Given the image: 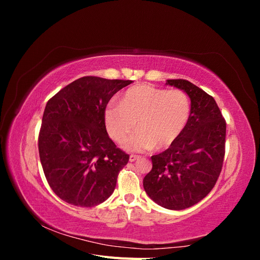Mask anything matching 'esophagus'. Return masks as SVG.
Here are the masks:
<instances>
[{"label": "esophagus", "mask_w": 260, "mask_h": 260, "mask_svg": "<svg viewBox=\"0 0 260 260\" xmlns=\"http://www.w3.org/2000/svg\"><path fill=\"white\" fill-rule=\"evenodd\" d=\"M139 157L140 156H138V155H135V154H132V155H130V161L132 162V161H136L137 159H139Z\"/></svg>", "instance_id": "34e87169"}]
</instances>
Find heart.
Wrapping results in <instances>:
<instances>
[{
  "instance_id": "b5f03b06",
  "label": "heart",
  "mask_w": 260,
  "mask_h": 260,
  "mask_svg": "<svg viewBox=\"0 0 260 260\" xmlns=\"http://www.w3.org/2000/svg\"><path fill=\"white\" fill-rule=\"evenodd\" d=\"M190 117V102L181 90H165L151 84L128 89L120 103L105 109L106 129L117 143H123L137 127L125 148L143 152L170 146L183 132Z\"/></svg>"
}]
</instances>
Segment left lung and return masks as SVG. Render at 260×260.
Returning <instances> with one entry per match:
<instances>
[{"instance_id": "8db88e82", "label": "left lung", "mask_w": 260, "mask_h": 260, "mask_svg": "<svg viewBox=\"0 0 260 260\" xmlns=\"http://www.w3.org/2000/svg\"><path fill=\"white\" fill-rule=\"evenodd\" d=\"M166 84L187 94L190 117L169 148L151 157L153 167L143 186L159 206L181 210L198 204L215 186L222 169L226 123L214 98L199 86L184 79Z\"/></svg>"}]
</instances>
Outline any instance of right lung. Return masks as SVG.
Returning a JSON list of instances; mask_svg holds the SVG:
<instances>
[{
  "label": "right lung",
  "mask_w": 260,
  "mask_h": 260,
  "mask_svg": "<svg viewBox=\"0 0 260 260\" xmlns=\"http://www.w3.org/2000/svg\"><path fill=\"white\" fill-rule=\"evenodd\" d=\"M131 80L79 78L46 103L39 155L53 192L68 204L93 207L106 201L129 155L108 137L105 109Z\"/></svg>",
  "instance_id": "obj_1"
}]
</instances>
